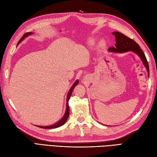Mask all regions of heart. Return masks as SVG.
<instances>
[{"mask_svg":"<svg viewBox=\"0 0 157 157\" xmlns=\"http://www.w3.org/2000/svg\"><path fill=\"white\" fill-rule=\"evenodd\" d=\"M104 45H105V43L103 42H101V46H104Z\"/></svg>","mask_w":157,"mask_h":157,"instance_id":"heart-1","label":"heart"}]
</instances>
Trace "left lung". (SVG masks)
I'll use <instances>...</instances> for the list:
<instances>
[{"label": "left lung", "instance_id": "obj_1", "mask_svg": "<svg viewBox=\"0 0 157 157\" xmlns=\"http://www.w3.org/2000/svg\"><path fill=\"white\" fill-rule=\"evenodd\" d=\"M112 34L115 36L116 44L115 47L114 46L110 47L109 51L113 52H125L128 51L134 52L141 59L143 64L147 69L148 75H149V66L147 59L146 58L144 53L142 52V50L137 43L134 40L128 38V36L121 34V32H114L112 33Z\"/></svg>", "mask_w": 157, "mask_h": 157}]
</instances>
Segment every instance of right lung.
<instances>
[{
    "label": "right lung",
    "instance_id": "1",
    "mask_svg": "<svg viewBox=\"0 0 157 157\" xmlns=\"http://www.w3.org/2000/svg\"><path fill=\"white\" fill-rule=\"evenodd\" d=\"M33 34V32H28L26 33V34H25L23 36V37L20 39V40L18 42V44H19L20 42H21L23 39H24L26 36H28L29 35H31ZM79 82V80H77L76 82H74V84H73V86H71V88H70L69 91L68 92L67 94V105H66V111H65V115L64 116H63V117L60 119L59 121L58 122H56V123H55V124H53L52 125H48V126H41V125H36L37 127H39V128H43V129H54V128H59V127H61V125H63L64 123L67 121V120L68 117H69V100L70 98V97H71V94L73 92V89H74V88L75 87L76 85H78Z\"/></svg>",
    "mask_w": 157,
    "mask_h": 157
}]
</instances>
